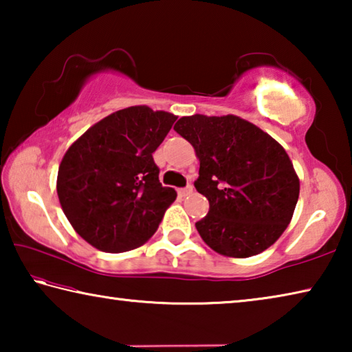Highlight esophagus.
<instances>
[{"instance_id":"34e87169","label":"esophagus","mask_w":352,"mask_h":352,"mask_svg":"<svg viewBox=\"0 0 352 352\" xmlns=\"http://www.w3.org/2000/svg\"><path fill=\"white\" fill-rule=\"evenodd\" d=\"M192 186H186V188H182V189H178V195H180V197H189L190 194H192Z\"/></svg>"}]
</instances>
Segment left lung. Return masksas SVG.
Returning a JSON list of instances; mask_svg holds the SVG:
<instances>
[{"label":"left lung","mask_w":352,"mask_h":352,"mask_svg":"<svg viewBox=\"0 0 352 352\" xmlns=\"http://www.w3.org/2000/svg\"><path fill=\"white\" fill-rule=\"evenodd\" d=\"M200 162L195 189L210 211L195 223L201 239L228 258L272 247L294 216L300 178L287 152L239 116H183L174 126Z\"/></svg>","instance_id":"left-lung-1"}]
</instances>
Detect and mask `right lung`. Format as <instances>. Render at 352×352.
<instances>
[{"mask_svg": "<svg viewBox=\"0 0 352 352\" xmlns=\"http://www.w3.org/2000/svg\"><path fill=\"white\" fill-rule=\"evenodd\" d=\"M177 116L147 105L111 113L69 146L57 174V195L82 239L109 253L138 248L177 199L163 188L152 153Z\"/></svg>", "mask_w": 352, "mask_h": 352, "instance_id": "1", "label": "right lung"}]
</instances>
